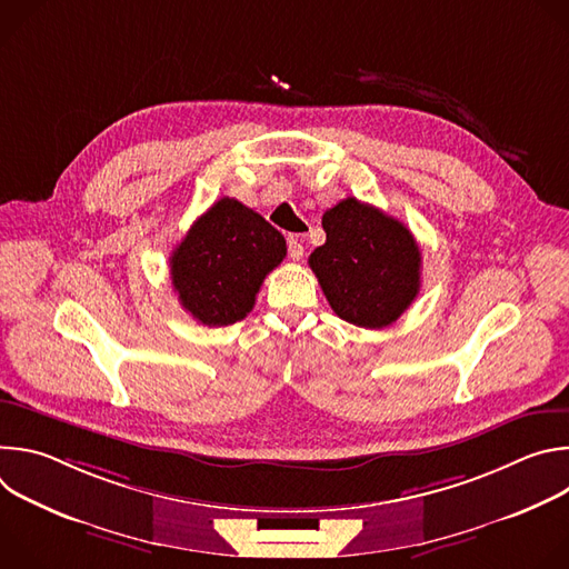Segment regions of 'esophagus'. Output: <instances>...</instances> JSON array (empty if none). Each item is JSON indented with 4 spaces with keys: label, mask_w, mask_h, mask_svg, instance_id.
<instances>
[{
    "label": "esophagus",
    "mask_w": 569,
    "mask_h": 569,
    "mask_svg": "<svg viewBox=\"0 0 569 569\" xmlns=\"http://www.w3.org/2000/svg\"><path fill=\"white\" fill-rule=\"evenodd\" d=\"M288 257L292 261H299L303 257V246H301V238L297 233L288 236Z\"/></svg>",
    "instance_id": "obj_1"
}]
</instances>
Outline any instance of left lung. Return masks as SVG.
Instances as JSON below:
<instances>
[{
  "mask_svg": "<svg viewBox=\"0 0 569 569\" xmlns=\"http://www.w3.org/2000/svg\"><path fill=\"white\" fill-rule=\"evenodd\" d=\"M321 227L327 242L308 266L333 312L362 329L389 327L421 290V250L412 231L356 198L331 207Z\"/></svg>",
  "mask_w": 569,
  "mask_h": 569,
  "instance_id": "1",
  "label": "left lung"
}]
</instances>
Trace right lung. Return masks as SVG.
<instances>
[{
    "mask_svg": "<svg viewBox=\"0 0 569 569\" xmlns=\"http://www.w3.org/2000/svg\"><path fill=\"white\" fill-rule=\"evenodd\" d=\"M286 257V238L261 213L220 198L171 254V279L187 312L204 327L246 317L268 272Z\"/></svg>",
    "mask_w": 569,
    "mask_h": 569,
    "instance_id": "add662e5",
    "label": "right lung"
}]
</instances>
